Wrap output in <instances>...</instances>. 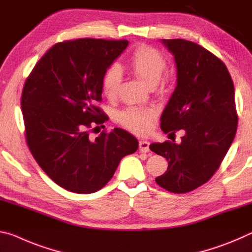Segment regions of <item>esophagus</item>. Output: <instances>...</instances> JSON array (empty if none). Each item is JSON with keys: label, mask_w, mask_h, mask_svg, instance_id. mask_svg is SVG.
Instances as JSON below:
<instances>
[{"label": "esophagus", "mask_w": 252, "mask_h": 252, "mask_svg": "<svg viewBox=\"0 0 252 252\" xmlns=\"http://www.w3.org/2000/svg\"><path fill=\"white\" fill-rule=\"evenodd\" d=\"M138 148L139 152H142V153H147L150 151V143L145 141V139H141L138 144Z\"/></svg>", "instance_id": "1"}]
</instances>
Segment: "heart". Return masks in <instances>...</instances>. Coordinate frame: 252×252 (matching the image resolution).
Returning a JSON list of instances; mask_svg holds the SVG:
<instances>
[{"label": "heart", "mask_w": 252, "mask_h": 252, "mask_svg": "<svg viewBox=\"0 0 252 252\" xmlns=\"http://www.w3.org/2000/svg\"><path fill=\"white\" fill-rule=\"evenodd\" d=\"M167 63L160 53L151 47H139L130 59V68L147 87L154 88L162 79ZM122 82V70L114 64L107 69L102 79V90L107 97H115ZM155 111L152 108L129 107L118 115V121L134 133L144 134L150 128Z\"/></svg>", "instance_id": "heart-1"}]
</instances>
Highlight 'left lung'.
<instances>
[{
  "label": "left lung",
  "mask_w": 252,
  "mask_h": 252,
  "mask_svg": "<svg viewBox=\"0 0 252 252\" xmlns=\"http://www.w3.org/2000/svg\"><path fill=\"white\" fill-rule=\"evenodd\" d=\"M174 56L176 87L160 116L164 133L183 129L181 144L153 143L167 171L156 177L160 188L187 193L211 179L237 131L234 86L225 64L207 49L183 39L162 40Z\"/></svg>",
  "instance_id": "8db88e82"
}]
</instances>
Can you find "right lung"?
Instances as JSON below:
<instances>
[{"mask_svg":"<svg viewBox=\"0 0 252 252\" xmlns=\"http://www.w3.org/2000/svg\"><path fill=\"white\" fill-rule=\"evenodd\" d=\"M127 40L78 39L53 45L26 81L21 107L28 146L53 182L81 194L97 192L138 142L122 128L92 138L108 117L97 107L102 79ZM98 127V126H97ZM94 127V128H97Z\"/></svg>","mask_w":252,"mask_h":252,"instance_id":"obj_1","label":"right lung"}]
</instances>
